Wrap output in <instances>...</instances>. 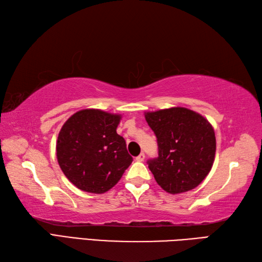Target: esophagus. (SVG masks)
Wrapping results in <instances>:
<instances>
[{
  "mask_svg": "<svg viewBox=\"0 0 262 262\" xmlns=\"http://www.w3.org/2000/svg\"><path fill=\"white\" fill-rule=\"evenodd\" d=\"M144 159H145V154L144 153H141L138 157L136 158V161H138V162H142V161H144Z\"/></svg>",
  "mask_w": 262,
  "mask_h": 262,
  "instance_id": "esophagus-1",
  "label": "esophagus"
}]
</instances>
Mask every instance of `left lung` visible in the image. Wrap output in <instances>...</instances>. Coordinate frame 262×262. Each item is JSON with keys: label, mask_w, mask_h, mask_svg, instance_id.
<instances>
[{"label": "left lung", "mask_w": 262, "mask_h": 262, "mask_svg": "<svg viewBox=\"0 0 262 262\" xmlns=\"http://www.w3.org/2000/svg\"><path fill=\"white\" fill-rule=\"evenodd\" d=\"M145 119L158 138L159 157L147 164L159 186L172 194L196 188L214 163L213 126L202 115L181 107L145 113Z\"/></svg>", "instance_id": "1"}]
</instances>
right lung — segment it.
Listing matches in <instances>:
<instances>
[{"instance_id":"1","label":"right lung","mask_w":262,"mask_h":262,"mask_svg":"<svg viewBox=\"0 0 262 262\" xmlns=\"http://www.w3.org/2000/svg\"><path fill=\"white\" fill-rule=\"evenodd\" d=\"M120 115L84 109L66 120L56 154L66 178L83 191L103 193L113 188L133 162L124 137L117 134Z\"/></svg>"}]
</instances>
